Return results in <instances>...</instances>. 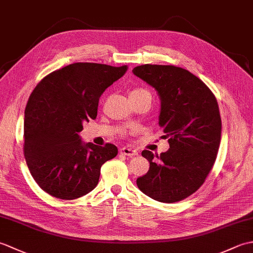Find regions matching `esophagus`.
<instances>
[{
  "mask_svg": "<svg viewBox=\"0 0 253 253\" xmlns=\"http://www.w3.org/2000/svg\"><path fill=\"white\" fill-rule=\"evenodd\" d=\"M120 153L124 154V155H127V157H133V155H137L138 152L136 150H132L130 148H127V147H123L120 149Z\"/></svg>",
  "mask_w": 253,
  "mask_h": 253,
  "instance_id": "obj_1",
  "label": "esophagus"
}]
</instances>
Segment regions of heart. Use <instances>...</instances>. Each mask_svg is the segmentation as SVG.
Here are the masks:
<instances>
[{
    "instance_id": "1",
    "label": "heart",
    "mask_w": 253,
    "mask_h": 253,
    "mask_svg": "<svg viewBox=\"0 0 253 253\" xmlns=\"http://www.w3.org/2000/svg\"><path fill=\"white\" fill-rule=\"evenodd\" d=\"M141 94H150V92L144 88H135V89H132L131 92H130V96L141 95ZM150 95H151V94H150Z\"/></svg>"
}]
</instances>
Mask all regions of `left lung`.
I'll return each mask as SVG.
<instances>
[{
	"label": "left lung",
	"instance_id": "obj_1",
	"mask_svg": "<svg viewBox=\"0 0 253 253\" xmlns=\"http://www.w3.org/2000/svg\"><path fill=\"white\" fill-rule=\"evenodd\" d=\"M132 72L157 89L159 124L169 143L160 155L143 150L150 169L138 177L137 186L157 201H181L203 185L215 163L222 131L216 98L201 79L181 67L144 64Z\"/></svg>",
	"mask_w": 253,
	"mask_h": 253
}]
</instances>
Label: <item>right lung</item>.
Listing matches in <instances>:
<instances>
[{"label": "right lung", "instance_id": "add662e5", "mask_svg": "<svg viewBox=\"0 0 253 253\" xmlns=\"http://www.w3.org/2000/svg\"><path fill=\"white\" fill-rule=\"evenodd\" d=\"M126 71V65L74 63L37 84L25 110L24 154L42 190L73 200L98 185L101 166L116 157L117 148L84 144L79 132L96 118L101 94Z\"/></svg>", "mask_w": 253, "mask_h": 253}]
</instances>
